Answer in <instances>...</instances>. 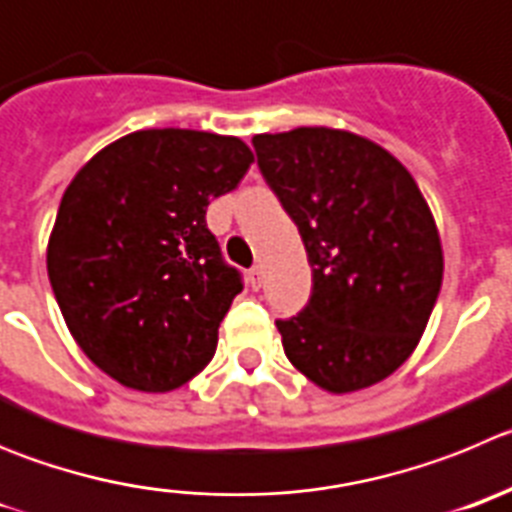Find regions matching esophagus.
I'll list each match as a JSON object with an SVG mask.
<instances>
[{
  "label": "esophagus",
  "instance_id": "esophagus-1",
  "mask_svg": "<svg viewBox=\"0 0 512 512\" xmlns=\"http://www.w3.org/2000/svg\"><path fill=\"white\" fill-rule=\"evenodd\" d=\"M247 283H250L252 290H260V283H262V270H260V267H252L250 273H247Z\"/></svg>",
  "mask_w": 512,
  "mask_h": 512
}]
</instances>
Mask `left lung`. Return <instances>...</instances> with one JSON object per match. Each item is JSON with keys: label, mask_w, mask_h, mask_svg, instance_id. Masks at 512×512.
Here are the masks:
<instances>
[{"label": "left lung", "mask_w": 512, "mask_h": 512, "mask_svg": "<svg viewBox=\"0 0 512 512\" xmlns=\"http://www.w3.org/2000/svg\"><path fill=\"white\" fill-rule=\"evenodd\" d=\"M252 145L313 273L308 306L275 321L285 357L326 393L370 388L411 357L439 298L434 214L405 165L362 135L296 127Z\"/></svg>", "instance_id": "left-lung-1"}]
</instances>
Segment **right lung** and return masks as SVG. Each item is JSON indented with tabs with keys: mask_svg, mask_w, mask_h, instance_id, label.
Wrapping results in <instances>:
<instances>
[{
	"mask_svg": "<svg viewBox=\"0 0 512 512\" xmlns=\"http://www.w3.org/2000/svg\"><path fill=\"white\" fill-rule=\"evenodd\" d=\"M252 160L239 137L140 130L68 183L48 278L78 347L124 388L168 393L214 357L242 278L222 260L206 209Z\"/></svg>",
	"mask_w": 512,
	"mask_h": 512,
	"instance_id": "add662e5",
	"label": "right lung"
}]
</instances>
